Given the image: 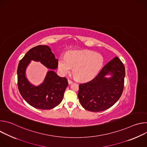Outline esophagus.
<instances>
[{
	"label": "esophagus",
	"instance_id": "esophagus-1",
	"mask_svg": "<svg viewBox=\"0 0 147 147\" xmlns=\"http://www.w3.org/2000/svg\"><path fill=\"white\" fill-rule=\"evenodd\" d=\"M68 82H69V84H71V83H73V81L72 80H70V79H68Z\"/></svg>",
	"mask_w": 147,
	"mask_h": 147
}]
</instances>
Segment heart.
<instances>
[{"label": "heart", "instance_id": "1", "mask_svg": "<svg viewBox=\"0 0 147 147\" xmlns=\"http://www.w3.org/2000/svg\"><path fill=\"white\" fill-rule=\"evenodd\" d=\"M104 63L103 56L94 51L86 50L70 52L58 60V67L63 75L73 72L76 78L81 81H88L99 73Z\"/></svg>", "mask_w": 147, "mask_h": 147}]
</instances>
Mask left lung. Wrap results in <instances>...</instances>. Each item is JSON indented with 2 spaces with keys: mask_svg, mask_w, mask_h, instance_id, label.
<instances>
[{
  "mask_svg": "<svg viewBox=\"0 0 147 147\" xmlns=\"http://www.w3.org/2000/svg\"><path fill=\"white\" fill-rule=\"evenodd\" d=\"M107 75L111 76L107 78ZM124 77L125 67L115 57L94 79L80 84L78 97L82 107L91 112H101L112 107L122 94Z\"/></svg>",
  "mask_w": 147,
  "mask_h": 147,
  "instance_id": "1",
  "label": "left lung"
}]
</instances>
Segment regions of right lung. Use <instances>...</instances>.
Segmentation results:
<instances>
[{
	"instance_id": "1",
	"label": "right lung",
	"mask_w": 147,
	"mask_h": 147,
	"mask_svg": "<svg viewBox=\"0 0 147 147\" xmlns=\"http://www.w3.org/2000/svg\"><path fill=\"white\" fill-rule=\"evenodd\" d=\"M31 60L40 61L47 68L56 69L58 60L51 48L38 45L31 49L21 60L17 68V84L23 99L31 106L39 109H52L61 102L68 81L66 77H59L53 70L48 71L44 82L35 86L28 81L26 70Z\"/></svg>"
}]
</instances>
